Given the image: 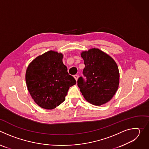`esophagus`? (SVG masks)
I'll return each mask as SVG.
<instances>
[{"label": "esophagus", "instance_id": "obj_1", "mask_svg": "<svg viewBox=\"0 0 149 149\" xmlns=\"http://www.w3.org/2000/svg\"><path fill=\"white\" fill-rule=\"evenodd\" d=\"M74 78L75 79L76 81H77V80H78V77H79V76H78V75H75L74 76Z\"/></svg>", "mask_w": 149, "mask_h": 149}]
</instances>
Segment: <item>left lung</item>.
Returning a JSON list of instances; mask_svg holds the SVG:
<instances>
[{
	"label": "left lung",
	"instance_id": "obj_1",
	"mask_svg": "<svg viewBox=\"0 0 149 149\" xmlns=\"http://www.w3.org/2000/svg\"><path fill=\"white\" fill-rule=\"evenodd\" d=\"M85 64L83 74L78 79V86L87 101L101 105L109 101L116 94L119 85L120 74L115 61L98 48L81 54Z\"/></svg>",
	"mask_w": 149,
	"mask_h": 149
}]
</instances>
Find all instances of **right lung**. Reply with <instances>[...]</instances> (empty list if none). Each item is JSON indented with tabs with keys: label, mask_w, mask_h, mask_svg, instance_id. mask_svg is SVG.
Here are the masks:
<instances>
[{
	"label": "right lung",
	"mask_w": 149,
	"mask_h": 149,
	"mask_svg": "<svg viewBox=\"0 0 149 149\" xmlns=\"http://www.w3.org/2000/svg\"><path fill=\"white\" fill-rule=\"evenodd\" d=\"M63 55L49 51L38 56L28 65L25 75L27 88L40 107L52 110L65 100L70 87L76 84L62 62Z\"/></svg>",
	"instance_id": "obj_1"
}]
</instances>
